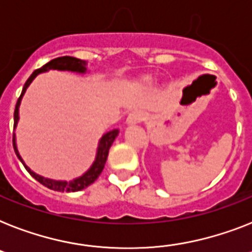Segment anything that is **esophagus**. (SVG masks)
<instances>
[{
	"label": "esophagus",
	"mask_w": 252,
	"mask_h": 252,
	"mask_svg": "<svg viewBox=\"0 0 252 252\" xmlns=\"http://www.w3.org/2000/svg\"><path fill=\"white\" fill-rule=\"evenodd\" d=\"M143 120H144V113L141 111L131 112L127 117L128 124H138V122H141Z\"/></svg>",
	"instance_id": "34e87169"
}]
</instances>
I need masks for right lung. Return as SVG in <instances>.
<instances>
[{
	"mask_svg": "<svg viewBox=\"0 0 252 252\" xmlns=\"http://www.w3.org/2000/svg\"><path fill=\"white\" fill-rule=\"evenodd\" d=\"M47 69H59V70H72V72H78V73H84L85 70H86V63L82 62V60L77 59V58H73V56H62V58H56V59L50 60L49 63H46L42 68H39V69H36L33 72L29 78L27 80V82L24 84V87H23L22 94H20V96H19L18 101H16L15 105V111H14V127L16 126V122H18L19 118V104H20V99H22L23 94L26 93L27 87L29 86V84L32 82L33 78L37 76L41 72H45ZM118 135V130H112L109 132L104 135L103 138L100 139V143H99V148H97V155L96 158H95V162L93 163L91 168L89 171L82 175L81 178H77L74 180H70V182H58V180H51V179H46L42 178V176L37 175L33 171H31V168H28L26 166V163L23 162L22 157L19 155L18 149H16V144H15V135L12 134V145H14V151H15L16 156H18V158L22 161V163L24 165V167L27 168V171L33 176V178L36 179L37 182H39L42 186L47 187L49 189H53V190H58V192H77V190H82L86 187H89L90 184H93L99 175L103 171L104 165H105V162H107V157H108V152H109V148H111V145L113 144L114 139Z\"/></svg>",
	"mask_w": 252,
	"mask_h": 252,
	"instance_id": "add662e5",
	"label": "right lung"
}]
</instances>
